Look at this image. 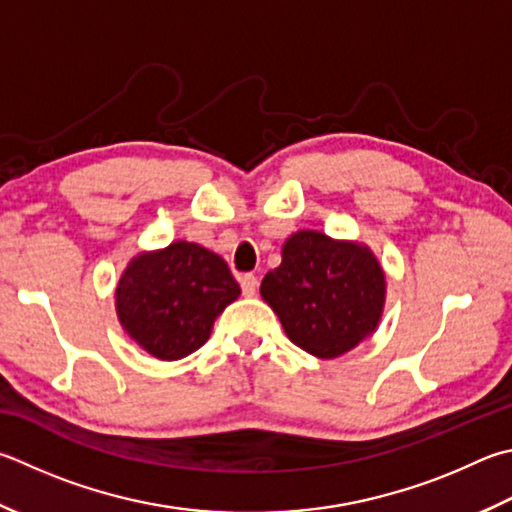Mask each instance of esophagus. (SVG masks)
Instances as JSON below:
<instances>
[{
	"instance_id": "1",
	"label": "esophagus",
	"mask_w": 512,
	"mask_h": 512,
	"mask_svg": "<svg viewBox=\"0 0 512 512\" xmlns=\"http://www.w3.org/2000/svg\"><path fill=\"white\" fill-rule=\"evenodd\" d=\"M239 284H241V293L246 297H253L257 291V277L253 273H244L239 277Z\"/></svg>"
}]
</instances>
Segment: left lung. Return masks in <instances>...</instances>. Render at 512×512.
<instances>
[{"label": "left lung", "mask_w": 512, "mask_h": 512, "mask_svg": "<svg viewBox=\"0 0 512 512\" xmlns=\"http://www.w3.org/2000/svg\"><path fill=\"white\" fill-rule=\"evenodd\" d=\"M259 291L293 345L318 358H338L374 333L385 275L367 248L300 230Z\"/></svg>", "instance_id": "left-lung-1"}]
</instances>
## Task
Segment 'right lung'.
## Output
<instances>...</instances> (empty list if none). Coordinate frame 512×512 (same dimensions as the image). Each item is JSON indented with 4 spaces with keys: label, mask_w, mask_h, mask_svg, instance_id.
<instances>
[{
    "label": "right lung",
    "mask_w": 512,
    "mask_h": 512,
    "mask_svg": "<svg viewBox=\"0 0 512 512\" xmlns=\"http://www.w3.org/2000/svg\"><path fill=\"white\" fill-rule=\"evenodd\" d=\"M239 297L228 264L208 248L174 241L138 255L116 288L123 329L154 358L179 360L210 338L217 315Z\"/></svg>",
    "instance_id": "add662e5"
}]
</instances>
